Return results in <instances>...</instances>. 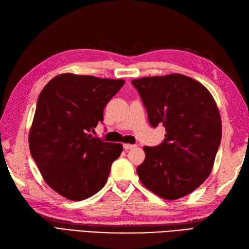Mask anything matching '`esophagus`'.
Returning a JSON list of instances; mask_svg holds the SVG:
<instances>
[{
    "instance_id": "esophagus-1",
    "label": "esophagus",
    "mask_w": 249,
    "mask_h": 249,
    "mask_svg": "<svg viewBox=\"0 0 249 249\" xmlns=\"http://www.w3.org/2000/svg\"><path fill=\"white\" fill-rule=\"evenodd\" d=\"M123 147H124V149H125V150H128V149H131V148H135V147H136V145H132V144L126 143V144H123Z\"/></svg>"
}]
</instances>
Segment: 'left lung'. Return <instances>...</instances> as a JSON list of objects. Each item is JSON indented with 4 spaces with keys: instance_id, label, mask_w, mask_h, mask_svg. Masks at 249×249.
I'll return each mask as SVG.
<instances>
[{
    "instance_id": "8db88e82",
    "label": "left lung",
    "mask_w": 249,
    "mask_h": 249,
    "mask_svg": "<svg viewBox=\"0 0 249 249\" xmlns=\"http://www.w3.org/2000/svg\"><path fill=\"white\" fill-rule=\"evenodd\" d=\"M152 127L165 126L164 142L145 146L137 167L143 185L165 200L193 193L210 175L221 143L219 108L208 89L180 73L131 81Z\"/></svg>"
}]
</instances>
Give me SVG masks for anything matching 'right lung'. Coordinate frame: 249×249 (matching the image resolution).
I'll use <instances>...</instances> for the list:
<instances>
[{"label": "right lung", "instance_id": "right-lung-1", "mask_svg": "<svg viewBox=\"0 0 249 249\" xmlns=\"http://www.w3.org/2000/svg\"><path fill=\"white\" fill-rule=\"evenodd\" d=\"M125 81L62 73L43 88L29 130V149L44 181L71 201L95 195L106 184L123 146L90 133Z\"/></svg>", "mask_w": 249, "mask_h": 249}]
</instances>
